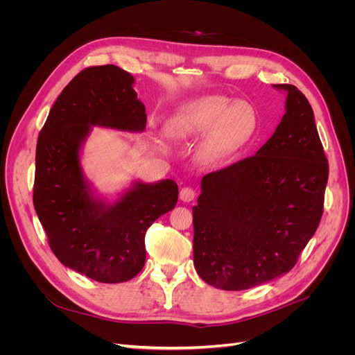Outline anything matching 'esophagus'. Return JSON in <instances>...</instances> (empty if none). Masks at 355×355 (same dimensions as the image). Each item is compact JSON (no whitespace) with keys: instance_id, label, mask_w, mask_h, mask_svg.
<instances>
[{"instance_id":"1","label":"esophagus","mask_w":355,"mask_h":355,"mask_svg":"<svg viewBox=\"0 0 355 355\" xmlns=\"http://www.w3.org/2000/svg\"><path fill=\"white\" fill-rule=\"evenodd\" d=\"M180 198L184 202H190V201H193L196 198V191L193 189H190V187H184L180 191Z\"/></svg>"}]
</instances>
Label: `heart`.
<instances>
[{"label": "heart", "mask_w": 355, "mask_h": 355, "mask_svg": "<svg viewBox=\"0 0 355 355\" xmlns=\"http://www.w3.org/2000/svg\"><path fill=\"white\" fill-rule=\"evenodd\" d=\"M257 125V114L249 102L207 95L181 105L168 119L165 130L175 141H191L207 132L197 148V159L213 165L249 144Z\"/></svg>", "instance_id": "heart-1"}]
</instances>
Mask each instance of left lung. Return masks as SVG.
<instances>
[{
	"label": "left lung",
	"instance_id": "left-lung-1",
	"mask_svg": "<svg viewBox=\"0 0 355 355\" xmlns=\"http://www.w3.org/2000/svg\"><path fill=\"white\" fill-rule=\"evenodd\" d=\"M273 87L286 92L273 135L253 157L204 175L193 207L194 266L218 289L288 273L322 217L328 161L313 110L297 87Z\"/></svg>",
	"mask_w": 355,
	"mask_h": 355
}]
</instances>
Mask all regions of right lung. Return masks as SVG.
Listing matches in <instances>:
<instances>
[{
    "label": "right lung",
    "instance_id": "right-lung-1",
    "mask_svg": "<svg viewBox=\"0 0 355 355\" xmlns=\"http://www.w3.org/2000/svg\"><path fill=\"white\" fill-rule=\"evenodd\" d=\"M132 74L114 64L82 70L50 109L35 149L34 209L60 262L93 281L121 284L145 265V233L178 200L173 180L134 181L115 201L98 197L80 154L102 126L142 132L145 106Z\"/></svg>",
    "mask_w": 355,
    "mask_h": 355
}]
</instances>
